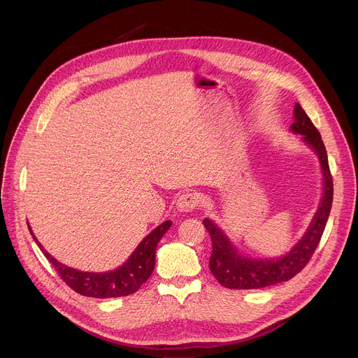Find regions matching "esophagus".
Returning a JSON list of instances; mask_svg holds the SVG:
<instances>
[{"label": "esophagus", "instance_id": "obj_1", "mask_svg": "<svg viewBox=\"0 0 358 358\" xmlns=\"http://www.w3.org/2000/svg\"><path fill=\"white\" fill-rule=\"evenodd\" d=\"M201 198L196 192H183L178 199V208L182 213H191L199 207Z\"/></svg>", "mask_w": 358, "mask_h": 358}]
</instances>
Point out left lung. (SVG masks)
I'll use <instances>...</instances> for the list:
<instances>
[{"mask_svg": "<svg viewBox=\"0 0 358 358\" xmlns=\"http://www.w3.org/2000/svg\"><path fill=\"white\" fill-rule=\"evenodd\" d=\"M292 131L294 134H301L303 141L309 144L319 156L323 172V196L319 210L301 241L278 259H252L242 257L215 223L208 218L203 220L202 223L208 230L213 242L210 271L217 281L227 288L252 290V288H262L292 280L309 264L320 242L323 230H325L334 198V183L328 155L319 131L299 103L294 106V122L292 124Z\"/></svg>", "mask_w": 358, "mask_h": 358, "instance_id": "left-lung-1", "label": "left lung"}]
</instances>
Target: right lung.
Segmentation results:
<instances>
[{"label": "right lung", "mask_w": 358, "mask_h": 358, "mask_svg": "<svg viewBox=\"0 0 358 358\" xmlns=\"http://www.w3.org/2000/svg\"><path fill=\"white\" fill-rule=\"evenodd\" d=\"M29 226V224H27ZM172 226V221L167 220L159 227L152 230L145 239L132 252L131 257L124 265L117 269L108 272H81L74 268L62 265L54 257L43 249L38 242L35 234L29 230L35 239L39 249L43 252L45 258L52 264L61 280L73 290L81 296L94 299H109V297H124L135 293L138 288L150 278L155 269L156 262V248L163 234Z\"/></svg>", "instance_id": "obj_1"}]
</instances>
